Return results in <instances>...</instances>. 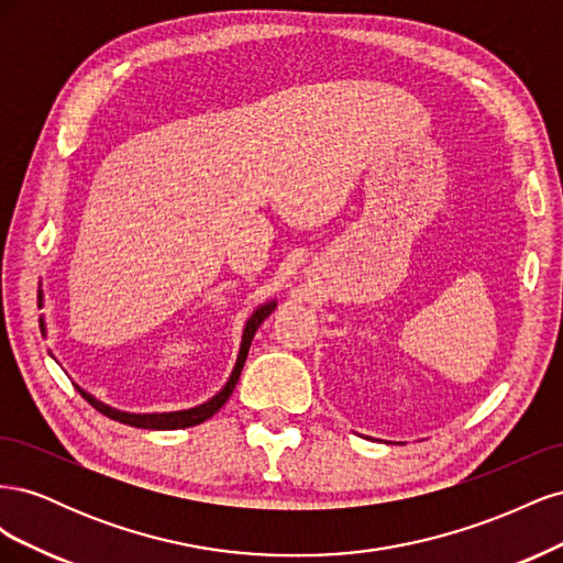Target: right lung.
Instances as JSON below:
<instances>
[{
  "label": "right lung",
  "instance_id": "1",
  "mask_svg": "<svg viewBox=\"0 0 563 563\" xmlns=\"http://www.w3.org/2000/svg\"><path fill=\"white\" fill-rule=\"evenodd\" d=\"M275 308H277V300H269V302L261 305V308L249 317L246 327H244V335H242L240 356H236V364L232 368V376L225 383V387L220 389L216 397H211L207 404H199L195 408H185V411H172V413H126V411H117V408H112V406H108L103 401H98L96 397H91L89 391H84L81 387H77L79 395L87 399L96 408V411H100V413L117 420V422L131 424V428H141V430H183V428H192V424H199L203 420H209L213 413H218L220 406H223L230 399L236 380H240V376H242V368H244V362H246L251 340H253L255 331H258L261 323L272 314V310H275Z\"/></svg>",
  "mask_w": 563,
  "mask_h": 563
}]
</instances>
